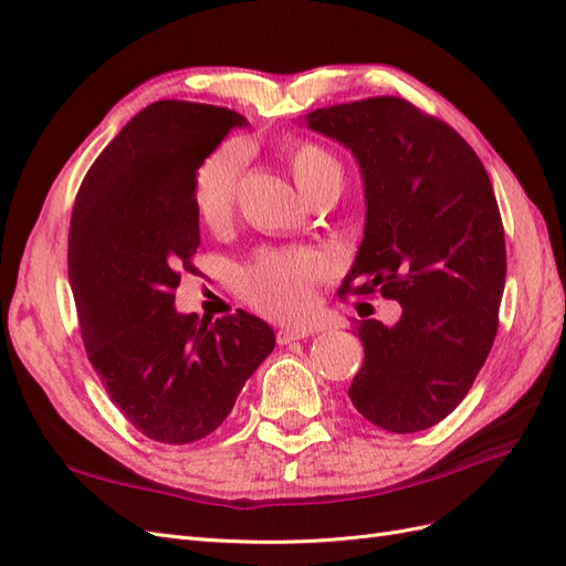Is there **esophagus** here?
<instances>
[{
  "mask_svg": "<svg viewBox=\"0 0 566 566\" xmlns=\"http://www.w3.org/2000/svg\"><path fill=\"white\" fill-rule=\"evenodd\" d=\"M312 333L314 331L304 328V325H297V328H283V331H279V342H281V345H290V342L304 339V337H310Z\"/></svg>",
  "mask_w": 566,
  "mask_h": 566,
  "instance_id": "34e87169",
  "label": "esophagus"
}]
</instances>
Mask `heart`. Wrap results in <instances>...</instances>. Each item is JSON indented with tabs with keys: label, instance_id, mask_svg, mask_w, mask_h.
<instances>
[{
	"label": "heart",
	"instance_id": "b5f03b06",
	"mask_svg": "<svg viewBox=\"0 0 566 566\" xmlns=\"http://www.w3.org/2000/svg\"><path fill=\"white\" fill-rule=\"evenodd\" d=\"M245 160L248 148L241 142H224L198 165L193 200L205 224L217 227L231 214ZM293 169L304 193L325 179L342 177L339 163L316 144H300L293 150ZM321 271L323 264L312 252H266L243 271L241 290L260 312L293 318L310 310L312 283Z\"/></svg>",
	"mask_w": 566,
	"mask_h": 566
}]
</instances>
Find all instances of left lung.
I'll return each mask as SVG.
<instances>
[{
  "mask_svg": "<svg viewBox=\"0 0 566 566\" xmlns=\"http://www.w3.org/2000/svg\"><path fill=\"white\" fill-rule=\"evenodd\" d=\"M352 150L366 224L339 295L380 290L394 325L358 328V413L387 432H420L465 399L491 352L505 287V233L491 179L462 136L397 96L297 119Z\"/></svg>",
  "mask_w": 566,
  "mask_h": 566,
  "instance_id": "1",
  "label": "left lung"
}]
</instances>
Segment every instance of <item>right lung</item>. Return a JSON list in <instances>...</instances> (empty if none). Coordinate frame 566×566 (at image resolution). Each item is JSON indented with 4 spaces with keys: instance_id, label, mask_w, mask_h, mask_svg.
<instances>
[{
    "instance_id": "obj_1",
    "label": "right lung",
    "mask_w": 566,
    "mask_h": 566,
    "mask_svg": "<svg viewBox=\"0 0 566 566\" xmlns=\"http://www.w3.org/2000/svg\"><path fill=\"white\" fill-rule=\"evenodd\" d=\"M248 119L219 106L156 101L94 160L67 235L80 331L123 416L153 441L191 443L227 420L250 375L276 347L248 312L179 314L181 271H196L202 158Z\"/></svg>"
}]
</instances>
